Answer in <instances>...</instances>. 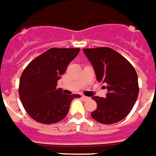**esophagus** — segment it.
I'll return each mask as SVG.
<instances>
[{"label":"esophagus","mask_w":156,"mask_h":156,"mask_svg":"<svg viewBox=\"0 0 156 156\" xmlns=\"http://www.w3.org/2000/svg\"><path fill=\"white\" fill-rule=\"evenodd\" d=\"M82 98H83L84 101H86V100H88L89 99V97H86V96H82Z\"/></svg>","instance_id":"1"}]
</instances>
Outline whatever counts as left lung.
Wrapping results in <instances>:
<instances>
[{
	"label": "left lung",
	"mask_w": 156,
	"mask_h": 156,
	"mask_svg": "<svg viewBox=\"0 0 156 156\" xmlns=\"http://www.w3.org/2000/svg\"><path fill=\"white\" fill-rule=\"evenodd\" d=\"M83 51L93 66L97 81L108 91L105 98L92 97L97 107L91 113V117L104 124L121 121L130 113L138 97L136 70L128 59L109 47Z\"/></svg>",
	"instance_id": "1"
}]
</instances>
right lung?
<instances>
[{
	"mask_svg": "<svg viewBox=\"0 0 156 156\" xmlns=\"http://www.w3.org/2000/svg\"><path fill=\"white\" fill-rule=\"evenodd\" d=\"M79 48H51L32 60L20 78V101L33 119L44 124L62 120L67 115L71 101L80 95H65L57 89V82Z\"/></svg>",
	"mask_w": 156,
	"mask_h": 156,
	"instance_id": "1",
	"label": "right lung"
}]
</instances>
